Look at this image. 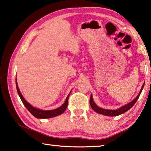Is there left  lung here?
<instances>
[{
	"mask_svg": "<svg viewBox=\"0 0 151 151\" xmlns=\"http://www.w3.org/2000/svg\"><path fill=\"white\" fill-rule=\"evenodd\" d=\"M144 85H145V83L142 86V88H141V90L139 93V94L138 95V96L136 97L132 101H131L130 103H129V104H128L127 105H126V106H122V107H120V108H119L118 109L110 110V109H102V108H101V107H99L96 104H95V103L93 101L92 95L90 97V101H89L91 107L92 109L94 110L95 112H97V113L102 114V115H105V116H118V115H120L122 114L125 113L126 111H127L128 110L130 109L131 107L135 104V103L137 101L138 99L140 97V93H141V92H142V91L143 89V87H144Z\"/></svg>",
	"mask_w": 151,
	"mask_h": 151,
	"instance_id": "1",
	"label": "left lung"
}]
</instances>
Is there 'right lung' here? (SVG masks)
I'll return each instance as SVG.
<instances>
[{"mask_svg": "<svg viewBox=\"0 0 151 151\" xmlns=\"http://www.w3.org/2000/svg\"><path fill=\"white\" fill-rule=\"evenodd\" d=\"M16 87H17V93L19 97L21 98V101H22L23 104L24 106H25L26 108L28 109V111L32 114L33 116H35V118H53V117L59 116V115L62 114L64 113V111H65L67 106H68V97L69 95H70V93H69L68 96H67L66 99L65 100V101L63 104V105L62 106H60L58 108H57L56 109H53V110H42V109H39L37 108H35L33 106H31V105L25 101V99H24L23 95H21V93L19 91V88L18 87L17 85V79H16Z\"/></svg>", "mask_w": 151, "mask_h": 151, "instance_id": "add662e5", "label": "right lung"}]
</instances>
